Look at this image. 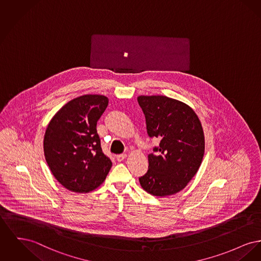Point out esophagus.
<instances>
[{"instance_id":"obj_1","label":"esophagus","mask_w":261,"mask_h":261,"mask_svg":"<svg viewBox=\"0 0 261 261\" xmlns=\"http://www.w3.org/2000/svg\"><path fill=\"white\" fill-rule=\"evenodd\" d=\"M127 158V155L125 154V153H123V154H118V155H116V160L118 161V162H122L124 161L125 159Z\"/></svg>"}]
</instances>
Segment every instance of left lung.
Segmentation results:
<instances>
[{"instance_id":"8db88e82","label":"left lung","mask_w":261,"mask_h":261,"mask_svg":"<svg viewBox=\"0 0 261 261\" xmlns=\"http://www.w3.org/2000/svg\"><path fill=\"white\" fill-rule=\"evenodd\" d=\"M150 137L160 140L148 155L149 169L139 177L142 188L153 196L173 195L185 188L199 169L204 151L203 128L194 110L165 95L137 97Z\"/></svg>"}]
</instances>
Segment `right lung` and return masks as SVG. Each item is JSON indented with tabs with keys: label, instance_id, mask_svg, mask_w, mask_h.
<instances>
[{
	"label": "right lung",
	"instance_id": "add662e5",
	"mask_svg": "<svg viewBox=\"0 0 261 261\" xmlns=\"http://www.w3.org/2000/svg\"><path fill=\"white\" fill-rule=\"evenodd\" d=\"M108 106L100 94H86L67 102L47 126L43 149L47 165L65 188L88 193L102 184L112 163L102 153L96 123Z\"/></svg>",
	"mask_w": 261,
	"mask_h": 261
}]
</instances>
